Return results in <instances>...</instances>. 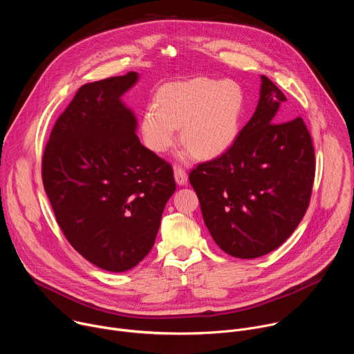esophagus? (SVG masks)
Here are the masks:
<instances>
[{
	"label": "esophagus",
	"mask_w": 354,
	"mask_h": 354,
	"mask_svg": "<svg viewBox=\"0 0 354 354\" xmlns=\"http://www.w3.org/2000/svg\"><path fill=\"white\" fill-rule=\"evenodd\" d=\"M174 174H175V180L178 185H185L187 182V174L182 167H175Z\"/></svg>",
	"instance_id": "esophagus-1"
}]
</instances>
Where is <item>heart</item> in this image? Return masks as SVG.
I'll return each instance as SVG.
<instances>
[{"mask_svg":"<svg viewBox=\"0 0 354 354\" xmlns=\"http://www.w3.org/2000/svg\"><path fill=\"white\" fill-rule=\"evenodd\" d=\"M243 113V93L231 81L194 78L165 85L158 104H149L141 130L148 148L167 153L178 138L186 141L183 156L201 158L223 154L238 136Z\"/></svg>","mask_w":354,"mask_h":354,"instance_id":"obj_1","label":"heart"}]
</instances>
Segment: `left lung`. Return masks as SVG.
Segmentation results:
<instances>
[{"mask_svg": "<svg viewBox=\"0 0 354 354\" xmlns=\"http://www.w3.org/2000/svg\"><path fill=\"white\" fill-rule=\"evenodd\" d=\"M284 93L262 75L258 108L220 157L189 174L201 214L228 255L252 259L279 248L311 200L315 151L302 120H280Z\"/></svg>", "mask_w": 354, "mask_h": 354, "instance_id": "left-lung-1", "label": "left lung"}]
</instances>
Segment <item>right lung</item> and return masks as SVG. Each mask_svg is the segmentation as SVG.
I'll return each instance as SVG.
<instances>
[{
	"label": "right lung",
	"mask_w": 354,
	"mask_h": 354,
	"mask_svg": "<svg viewBox=\"0 0 354 354\" xmlns=\"http://www.w3.org/2000/svg\"><path fill=\"white\" fill-rule=\"evenodd\" d=\"M134 71L82 85L56 120L41 157V179L71 246L95 266L126 272L154 245L176 190L169 162L145 148L120 96Z\"/></svg>",
	"instance_id": "right-lung-1"
}]
</instances>
